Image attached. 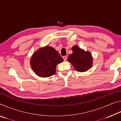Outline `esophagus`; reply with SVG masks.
<instances>
[{
	"mask_svg": "<svg viewBox=\"0 0 121 121\" xmlns=\"http://www.w3.org/2000/svg\"><path fill=\"white\" fill-rule=\"evenodd\" d=\"M63 60H64V61H67V56H63Z\"/></svg>",
	"mask_w": 121,
	"mask_h": 121,
	"instance_id": "obj_1",
	"label": "esophagus"
}]
</instances>
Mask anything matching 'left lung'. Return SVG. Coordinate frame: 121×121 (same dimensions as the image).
I'll return each instance as SVG.
<instances>
[{
    "label": "left lung",
    "mask_w": 121,
    "mask_h": 121,
    "mask_svg": "<svg viewBox=\"0 0 121 121\" xmlns=\"http://www.w3.org/2000/svg\"><path fill=\"white\" fill-rule=\"evenodd\" d=\"M73 53L67 60L70 62L77 71L84 72L92 66L93 59L91 53L81 49L77 45L72 48Z\"/></svg>",
    "instance_id": "8db88e82"
}]
</instances>
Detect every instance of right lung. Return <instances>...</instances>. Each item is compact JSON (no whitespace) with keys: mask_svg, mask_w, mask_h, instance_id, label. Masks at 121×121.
<instances>
[{"mask_svg":"<svg viewBox=\"0 0 121 121\" xmlns=\"http://www.w3.org/2000/svg\"><path fill=\"white\" fill-rule=\"evenodd\" d=\"M63 61L58 52L52 47L46 46L34 53L30 59V65L38 76L48 77L56 73V65Z\"/></svg>","mask_w":121,"mask_h":121,"instance_id":"1","label":"right lung"}]
</instances>
